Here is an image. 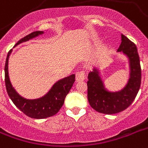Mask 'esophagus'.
Here are the masks:
<instances>
[{"mask_svg": "<svg viewBox=\"0 0 148 148\" xmlns=\"http://www.w3.org/2000/svg\"><path fill=\"white\" fill-rule=\"evenodd\" d=\"M85 79V71H80L76 73V80L77 82H82Z\"/></svg>", "mask_w": 148, "mask_h": 148, "instance_id": "obj_1", "label": "esophagus"}]
</instances>
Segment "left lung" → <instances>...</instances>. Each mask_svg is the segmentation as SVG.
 I'll return each instance as SVG.
<instances>
[{
  "label": "left lung",
  "mask_w": 148,
  "mask_h": 148,
  "mask_svg": "<svg viewBox=\"0 0 148 148\" xmlns=\"http://www.w3.org/2000/svg\"><path fill=\"white\" fill-rule=\"evenodd\" d=\"M122 42L118 52H123L130 60V77L128 84L120 92H109L105 89L98 71L89 73L88 99L92 108L104 114H115L127 109L132 104L141 83V67L136 45L122 35Z\"/></svg>",
  "instance_id": "left-lung-1"
}]
</instances>
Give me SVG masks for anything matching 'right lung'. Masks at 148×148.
Instances as JSON below:
<instances>
[{
	"instance_id": "1",
	"label": "right lung",
	"mask_w": 148,
	"mask_h": 148,
	"mask_svg": "<svg viewBox=\"0 0 148 148\" xmlns=\"http://www.w3.org/2000/svg\"><path fill=\"white\" fill-rule=\"evenodd\" d=\"M42 34V31H36L27 35L26 36L19 40L15 46L25 42L34 37ZM11 53L9 51L7 56L5 66H4V82L5 86L8 96L15 105V106L21 110L27 116L31 117L33 119H45L48 117L53 116L56 115L60 109H61L64 103V99L66 95L68 94L70 90L73 86L75 82V74L66 77L57 82L54 84L51 90L44 97L36 100H28L23 99L19 95L11 86V82L9 80L8 71V57Z\"/></svg>"
}]
</instances>
